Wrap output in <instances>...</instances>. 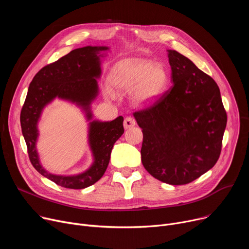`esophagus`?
<instances>
[{"label":"esophagus","mask_w":249,"mask_h":249,"mask_svg":"<svg viewBox=\"0 0 249 249\" xmlns=\"http://www.w3.org/2000/svg\"><path fill=\"white\" fill-rule=\"evenodd\" d=\"M135 124H136V120L134 119L133 117L128 116V117L125 118V120H124V127H125L126 129H127V128H130V127L135 126Z\"/></svg>","instance_id":"obj_1"}]
</instances>
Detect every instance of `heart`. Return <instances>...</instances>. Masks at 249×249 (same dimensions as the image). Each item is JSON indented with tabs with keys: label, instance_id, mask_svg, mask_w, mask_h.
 <instances>
[{
	"label": "heart",
	"instance_id": "1",
	"mask_svg": "<svg viewBox=\"0 0 249 249\" xmlns=\"http://www.w3.org/2000/svg\"><path fill=\"white\" fill-rule=\"evenodd\" d=\"M110 81L120 91H131L140 104L149 103L163 93L167 87L168 73L160 63L150 59L127 58L118 62L110 73ZM110 97L113 93L108 89Z\"/></svg>",
	"mask_w": 249,
	"mask_h": 249
}]
</instances>
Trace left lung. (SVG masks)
<instances>
[{"label":"left lung","mask_w":249,"mask_h":249,"mask_svg":"<svg viewBox=\"0 0 249 249\" xmlns=\"http://www.w3.org/2000/svg\"><path fill=\"white\" fill-rule=\"evenodd\" d=\"M168 60L174 85L133 114L143 133V166L156 179L178 186L215 165L227 114L210 75L176 50H168Z\"/></svg>","instance_id":"8db88e82"}]
</instances>
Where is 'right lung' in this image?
Here are the masks:
<instances>
[{"label":"right lung","mask_w":249,"mask_h":249,"mask_svg":"<svg viewBox=\"0 0 249 249\" xmlns=\"http://www.w3.org/2000/svg\"><path fill=\"white\" fill-rule=\"evenodd\" d=\"M107 47L77 48L58 60L45 65L33 77L20 114L22 133L27 145L29 160L36 171L56 185L68 189H85L97 182L106 172L114 143L124 133L123 117L111 122L93 121L89 127V144L95 161L82 175L54 176L46 173L39 163L35 148L37 121L46 104L55 97L76 102L88 109L98 93L95 77L101 73L97 51ZM88 117L91 115L89 112Z\"/></svg>","instance_id":"obj_1"}]
</instances>
